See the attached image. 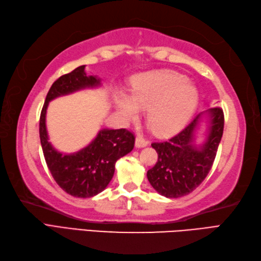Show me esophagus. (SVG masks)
I'll return each mask as SVG.
<instances>
[{"instance_id": "34e87169", "label": "esophagus", "mask_w": 261, "mask_h": 261, "mask_svg": "<svg viewBox=\"0 0 261 261\" xmlns=\"http://www.w3.org/2000/svg\"><path fill=\"white\" fill-rule=\"evenodd\" d=\"M147 144H148V142L145 140L144 137H142V136L136 137V141H135L136 147H145V146H147Z\"/></svg>"}]
</instances>
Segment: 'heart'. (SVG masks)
Returning a JSON list of instances; mask_svg holds the SVG:
<instances>
[{
    "label": "heart",
    "instance_id": "1",
    "mask_svg": "<svg viewBox=\"0 0 261 261\" xmlns=\"http://www.w3.org/2000/svg\"><path fill=\"white\" fill-rule=\"evenodd\" d=\"M121 116L135 120L142 108L153 132L168 135L181 129L198 105V91L188 77L171 70H154L137 75L132 83V94L115 93Z\"/></svg>",
    "mask_w": 261,
    "mask_h": 261
}]
</instances>
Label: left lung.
<instances>
[{
	"instance_id": "1",
	"label": "left lung",
	"mask_w": 261,
	"mask_h": 261,
	"mask_svg": "<svg viewBox=\"0 0 261 261\" xmlns=\"http://www.w3.org/2000/svg\"><path fill=\"white\" fill-rule=\"evenodd\" d=\"M210 117L209 134L201 147L194 144V132L201 116ZM224 128V114L219 107L195 117L185 129L164 142H154L158 162L147 171V179L159 194L179 198L190 194L204 181L215 160Z\"/></svg>"
}]
</instances>
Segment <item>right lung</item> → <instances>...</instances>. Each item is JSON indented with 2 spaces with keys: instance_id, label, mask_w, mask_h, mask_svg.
Listing matches in <instances>:
<instances>
[{
  "instance_id": "1",
  "label": "right lung",
  "mask_w": 261,
  "mask_h": 261,
  "mask_svg": "<svg viewBox=\"0 0 261 261\" xmlns=\"http://www.w3.org/2000/svg\"><path fill=\"white\" fill-rule=\"evenodd\" d=\"M84 68L86 65L79 66L53 83L46 95L39 120L42 152L53 178L68 195L80 198L93 197L107 187L114 177L116 161L128 154L135 144V136L132 132L125 128H105L79 152L63 154L53 147L46 128V111L49 101L101 84L97 76H88Z\"/></svg>"
}]
</instances>
